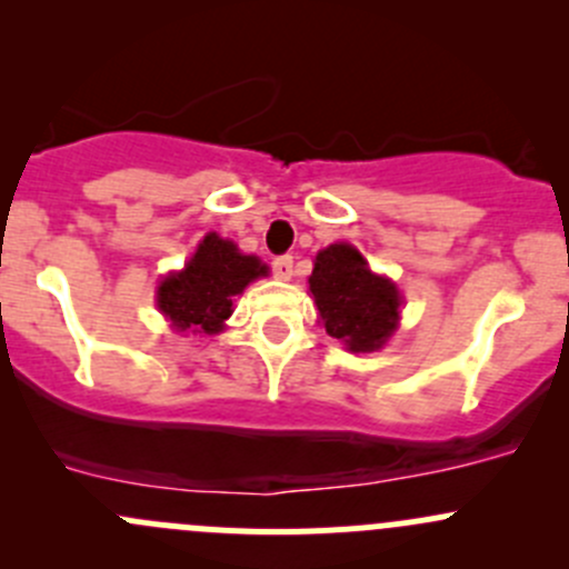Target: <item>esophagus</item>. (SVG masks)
Listing matches in <instances>:
<instances>
[{
  "instance_id": "1",
  "label": "esophagus",
  "mask_w": 569,
  "mask_h": 569,
  "mask_svg": "<svg viewBox=\"0 0 569 569\" xmlns=\"http://www.w3.org/2000/svg\"><path fill=\"white\" fill-rule=\"evenodd\" d=\"M272 274L278 280H289L295 274V258L291 256H278L272 261Z\"/></svg>"
}]
</instances>
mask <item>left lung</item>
Here are the masks:
<instances>
[{
	"label": "left lung",
	"instance_id": "left-lung-1",
	"mask_svg": "<svg viewBox=\"0 0 569 569\" xmlns=\"http://www.w3.org/2000/svg\"><path fill=\"white\" fill-rule=\"evenodd\" d=\"M308 286L327 336L347 343L349 352L382 349L399 327V289L393 280L371 272L352 244L319 250Z\"/></svg>",
	"mask_w": 569,
	"mask_h": 569
}]
</instances>
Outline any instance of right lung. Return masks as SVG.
<instances>
[{"mask_svg":"<svg viewBox=\"0 0 569 569\" xmlns=\"http://www.w3.org/2000/svg\"><path fill=\"white\" fill-rule=\"evenodd\" d=\"M267 274L261 258L244 256L228 239L206 233L181 272H170L157 289V306L178 332H220L233 313V297Z\"/></svg>","mask_w":569,"mask_h":569,"instance_id":"obj_1","label":"right lung"}]
</instances>
